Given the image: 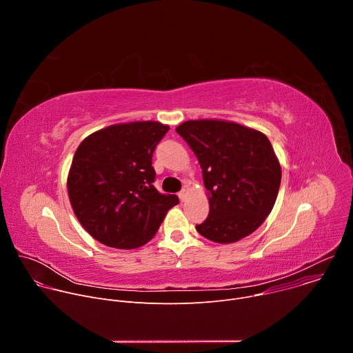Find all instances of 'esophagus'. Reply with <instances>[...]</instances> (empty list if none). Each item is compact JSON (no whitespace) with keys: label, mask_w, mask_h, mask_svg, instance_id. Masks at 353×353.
I'll use <instances>...</instances> for the list:
<instances>
[{"label":"esophagus","mask_w":353,"mask_h":353,"mask_svg":"<svg viewBox=\"0 0 353 353\" xmlns=\"http://www.w3.org/2000/svg\"><path fill=\"white\" fill-rule=\"evenodd\" d=\"M187 192H188V190H187L185 187L179 192V198H180V201H184V199L187 198Z\"/></svg>","instance_id":"esophagus-1"}]
</instances>
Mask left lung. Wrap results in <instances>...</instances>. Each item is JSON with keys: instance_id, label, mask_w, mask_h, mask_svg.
Returning a JSON list of instances; mask_svg holds the SVG:
<instances>
[{"instance_id": "obj_1", "label": "left lung", "mask_w": 353, "mask_h": 353, "mask_svg": "<svg viewBox=\"0 0 353 353\" xmlns=\"http://www.w3.org/2000/svg\"><path fill=\"white\" fill-rule=\"evenodd\" d=\"M176 131L195 154L210 196L198 233L226 244L259 229L274 208L282 176L270 139L222 120H191Z\"/></svg>"}]
</instances>
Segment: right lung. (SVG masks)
Returning <instances> with one entry per match:
<instances>
[{"mask_svg":"<svg viewBox=\"0 0 353 353\" xmlns=\"http://www.w3.org/2000/svg\"><path fill=\"white\" fill-rule=\"evenodd\" d=\"M169 131L158 121L117 124L90 134L78 146L68 195L83 229L114 248H135L155 236L174 194L159 192L152 157Z\"/></svg>","mask_w":353,"mask_h":353,"instance_id":"1","label":"right lung"}]
</instances>
